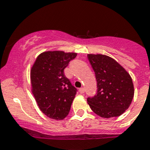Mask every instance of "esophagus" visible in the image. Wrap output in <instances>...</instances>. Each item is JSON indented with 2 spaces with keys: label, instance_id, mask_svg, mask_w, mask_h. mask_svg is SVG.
<instances>
[{
  "label": "esophagus",
  "instance_id": "34e87169",
  "mask_svg": "<svg viewBox=\"0 0 150 150\" xmlns=\"http://www.w3.org/2000/svg\"><path fill=\"white\" fill-rule=\"evenodd\" d=\"M85 92L84 88H83V87H82V88H80V89H79V92H80V93H81V94H83V92Z\"/></svg>",
  "mask_w": 150,
  "mask_h": 150
}]
</instances>
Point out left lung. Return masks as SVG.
Returning a JSON list of instances; mask_svg holds the SVG:
<instances>
[{
  "instance_id": "1",
  "label": "left lung",
  "mask_w": 150,
  "mask_h": 150,
  "mask_svg": "<svg viewBox=\"0 0 150 150\" xmlns=\"http://www.w3.org/2000/svg\"><path fill=\"white\" fill-rule=\"evenodd\" d=\"M96 73V96L88 98L91 110L101 117L120 116L129 107L134 97V86L129 72L115 59L101 54H88Z\"/></svg>"
}]
</instances>
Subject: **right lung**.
<instances>
[{
    "label": "right lung",
    "mask_w": 150,
    "mask_h": 150,
    "mask_svg": "<svg viewBox=\"0 0 150 150\" xmlns=\"http://www.w3.org/2000/svg\"><path fill=\"white\" fill-rule=\"evenodd\" d=\"M76 56V52L46 51L31 67V91L40 111L52 119L63 120L69 112L76 89L64 70Z\"/></svg>",
    "instance_id": "right-lung-1"
}]
</instances>
